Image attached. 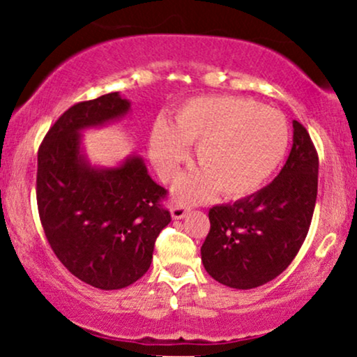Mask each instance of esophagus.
I'll return each mask as SVG.
<instances>
[{
	"mask_svg": "<svg viewBox=\"0 0 357 357\" xmlns=\"http://www.w3.org/2000/svg\"><path fill=\"white\" fill-rule=\"evenodd\" d=\"M188 211H190V208H188L184 203L174 202L173 204H171V216H173L174 220L184 218V216L188 215Z\"/></svg>",
	"mask_w": 357,
	"mask_h": 357,
	"instance_id": "34e87169",
	"label": "esophagus"
}]
</instances>
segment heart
Here are the masks:
<instances>
[{"instance_id": "obj_1", "label": "heart", "mask_w": 357, "mask_h": 357, "mask_svg": "<svg viewBox=\"0 0 357 357\" xmlns=\"http://www.w3.org/2000/svg\"><path fill=\"white\" fill-rule=\"evenodd\" d=\"M195 147L191 171L179 183L184 198L213 191L236 199L260 190L275 173L289 146V126L275 109L233 96L196 97L176 109L169 124L153 127L149 154L165 181H173Z\"/></svg>"}]
</instances>
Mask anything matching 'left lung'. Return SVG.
Wrapping results in <instances>:
<instances>
[{"label": "left lung", "instance_id": "left-lung-1", "mask_svg": "<svg viewBox=\"0 0 357 357\" xmlns=\"http://www.w3.org/2000/svg\"><path fill=\"white\" fill-rule=\"evenodd\" d=\"M319 155L301 122L282 171L268 186L210 208L204 268L231 289H255L280 275L304 243L317 199Z\"/></svg>", "mask_w": 357, "mask_h": 357}]
</instances>
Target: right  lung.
Returning a JSON list of instances; mask_svg holds the SVG:
<instances>
[{"label": "right lung", "instance_id": "right-lung-1", "mask_svg": "<svg viewBox=\"0 0 357 357\" xmlns=\"http://www.w3.org/2000/svg\"><path fill=\"white\" fill-rule=\"evenodd\" d=\"M130 104L117 92L79 102L50 127L38 149L36 203L48 243L85 284L117 290L149 270L158 235L171 221L167 191L139 155L119 167H92L80 130L116 121Z\"/></svg>", "mask_w": 357, "mask_h": 357}]
</instances>
